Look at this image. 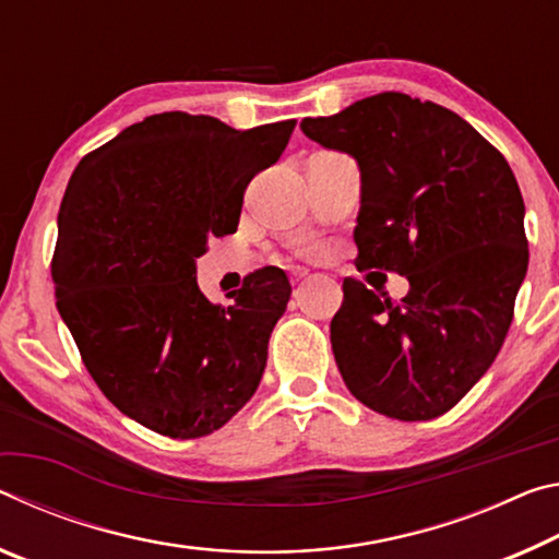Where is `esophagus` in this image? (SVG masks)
<instances>
[{"label":"esophagus","instance_id":"esophagus-1","mask_svg":"<svg viewBox=\"0 0 559 559\" xmlns=\"http://www.w3.org/2000/svg\"><path fill=\"white\" fill-rule=\"evenodd\" d=\"M307 274H309V270L307 267H299V264H292V267H289V280L295 282V285H297V282L305 280Z\"/></svg>","mask_w":559,"mask_h":559}]
</instances>
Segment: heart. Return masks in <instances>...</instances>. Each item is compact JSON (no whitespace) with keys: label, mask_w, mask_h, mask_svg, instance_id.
I'll return each mask as SVG.
<instances>
[{"label":"heart","mask_w":559,"mask_h":559,"mask_svg":"<svg viewBox=\"0 0 559 559\" xmlns=\"http://www.w3.org/2000/svg\"><path fill=\"white\" fill-rule=\"evenodd\" d=\"M314 250H317V242H312V240L299 242V252H314Z\"/></svg>","instance_id":"1"}]
</instances>
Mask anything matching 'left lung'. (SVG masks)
I'll return each instance as SVG.
<instances>
[{
  "label": "left lung",
  "instance_id": "8db88e82",
  "mask_svg": "<svg viewBox=\"0 0 559 559\" xmlns=\"http://www.w3.org/2000/svg\"><path fill=\"white\" fill-rule=\"evenodd\" d=\"M301 131L359 163L356 267L408 280L401 301L344 280L332 349L346 389L389 418L443 416L496 361L515 312L530 258L518 180L459 114L399 91Z\"/></svg>",
  "mask_w": 559,
  "mask_h": 559
}]
</instances>
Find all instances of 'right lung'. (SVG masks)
Returning a JSON list of instances; mask_svg holds the SVG:
<instances>
[{
  "label": "right lung",
  "instance_id": "right-lung-1",
  "mask_svg": "<svg viewBox=\"0 0 559 559\" xmlns=\"http://www.w3.org/2000/svg\"><path fill=\"white\" fill-rule=\"evenodd\" d=\"M295 123L235 131L155 114L73 170L51 258L57 309L104 396L155 433H213L260 386L292 295L285 270H254L230 305H213L195 260L237 230L245 188L280 160Z\"/></svg>",
  "mask_w": 559,
  "mask_h": 559
}]
</instances>
